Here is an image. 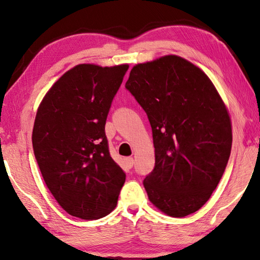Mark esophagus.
<instances>
[{
	"mask_svg": "<svg viewBox=\"0 0 260 260\" xmlns=\"http://www.w3.org/2000/svg\"><path fill=\"white\" fill-rule=\"evenodd\" d=\"M125 164H126V167L128 168V169H132L133 168V165H134V158L133 157H126L125 158Z\"/></svg>",
	"mask_w": 260,
	"mask_h": 260,
	"instance_id": "1",
	"label": "esophagus"
}]
</instances>
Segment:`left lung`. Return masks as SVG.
Returning a JSON list of instances; mask_svg holds the SVG:
<instances>
[{"label":"left lung","instance_id":"obj_1","mask_svg":"<svg viewBox=\"0 0 260 260\" xmlns=\"http://www.w3.org/2000/svg\"><path fill=\"white\" fill-rule=\"evenodd\" d=\"M125 86L152 127L155 167L143 181L148 200L170 217L198 211L222 178L233 144L229 112L217 88L175 54L135 64Z\"/></svg>","mask_w":260,"mask_h":260}]
</instances>
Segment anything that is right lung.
Segmentation results:
<instances>
[{
	"instance_id": "add662e5",
	"label": "right lung",
	"mask_w": 260,
	"mask_h": 260,
	"mask_svg": "<svg viewBox=\"0 0 260 260\" xmlns=\"http://www.w3.org/2000/svg\"><path fill=\"white\" fill-rule=\"evenodd\" d=\"M128 64L80 63L39 105L33 151L49 191L74 217L93 220L116 208L125 173L112 158L105 124Z\"/></svg>"
}]
</instances>
